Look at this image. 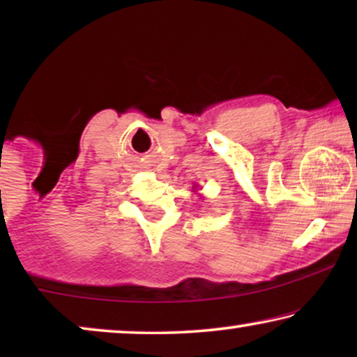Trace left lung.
<instances>
[{
  "instance_id": "left-lung-1",
  "label": "left lung",
  "mask_w": 357,
  "mask_h": 357,
  "mask_svg": "<svg viewBox=\"0 0 357 357\" xmlns=\"http://www.w3.org/2000/svg\"><path fill=\"white\" fill-rule=\"evenodd\" d=\"M193 188H197V185H193ZM193 192H195V190H193Z\"/></svg>"
}]
</instances>
